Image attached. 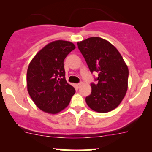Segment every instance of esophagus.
<instances>
[{
  "mask_svg": "<svg viewBox=\"0 0 152 152\" xmlns=\"http://www.w3.org/2000/svg\"><path fill=\"white\" fill-rule=\"evenodd\" d=\"M81 84H82V83H77V84H76V87H77V88H80V87H81Z\"/></svg>",
  "mask_w": 152,
  "mask_h": 152,
  "instance_id": "esophagus-1",
  "label": "esophagus"
}]
</instances>
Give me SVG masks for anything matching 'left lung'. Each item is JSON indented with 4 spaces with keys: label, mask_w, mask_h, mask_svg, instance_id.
<instances>
[{
    "label": "left lung",
    "mask_w": 152,
    "mask_h": 152,
    "mask_svg": "<svg viewBox=\"0 0 152 152\" xmlns=\"http://www.w3.org/2000/svg\"><path fill=\"white\" fill-rule=\"evenodd\" d=\"M91 72L96 71L98 83H91V93L86 98L90 109L106 113L121 104L128 89L129 69L121 53L109 41L91 37L77 43Z\"/></svg>",
    "instance_id": "left-lung-1"
}]
</instances>
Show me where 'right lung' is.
<instances>
[{
    "instance_id": "1",
    "label": "right lung",
    "mask_w": 152,
    "mask_h": 152,
    "mask_svg": "<svg viewBox=\"0 0 152 152\" xmlns=\"http://www.w3.org/2000/svg\"><path fill=\"white\" fill-rule=\"evenodd\" d=\"M76 48L70 41H52L33 58L27 70V90L31 99L41 111L50 114L67 107L75 88L65 78L64 61Z\"/></svg>"
}]
</instances>
